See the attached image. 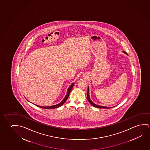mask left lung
<instances>
[{"label":"left lung","instance_id":"left-lung-1","mask_svg":"<svg viewBox=\"0 0 150 150\" xmlns=\"http://www.w3.org/2000/svg\"><path fill=\"white\" fill-rule=\"evenodd\" d=\"M122 52H123L125 54H126L128 55V54H127L125 51H122ZM87 99L88 100L89 102V103L92 105V106H94L95 108H112V107H107V106L98 105H97V104H96L94 103H93V102H92L90 99V96H89V87L88 88Z\"/></svg>","mask_w":150,"mask_h":150}]
</instances>
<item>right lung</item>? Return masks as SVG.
<instances>
[{"label": "right lung", "mask_w": 150, "mask_h": 150, "mask_svg": "<svg viewBox=\"0 0 150 150\" xmlns=\"http://www.w3.org/2000/svg\"><path fill=\"white\" fill-rule=\"evenodd\" d=\"M74 83H71V85L69 87V88L67 89V95L65 96V97H64V98L63 99L62 101L60 103H59L57 104H56V105H52V106H40V105H37V104H34V105H35L36 106H38V107L40 108H45V109H53V108H59L60 106H62L63 104L65 102H66L67 99H68V98L69 97V93H70V92H71V89L73 88V86H74Z\"/></svg>", "instance_id": "obj_1"}]
</instances>
